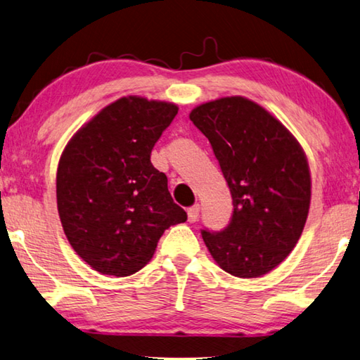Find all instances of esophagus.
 <instances>
[{"mask_svg":"<svg viewBox=\"0 0 360 360\" xmlns=\"http://www.w3.org/2000/svg\"><path fill=\"white\" fill-rule=\"evenodd\" d=\"M199 205H193V207H189L188 208V221L189 222H195L198 221V218H199Z\"/></svg>","mask_w":360,"mask_h":360,"instance_id":"34e87169","label":"esophagus"}]
</instances>
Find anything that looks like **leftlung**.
<instances>
[{"label":"left lung","instance_id":"8db88e82","mask_svg":"<svg viewBox=\"0 0 360 360\" xmlns=\"http://www.w3.org/2000/svg\"><path fill=\"white\" fill-rule=\"evenodd\" d=\"M208 138L232 194L233 212L219 232L202 230L229 274L260 277L296 246L310 205V172L301 146L254 101L226 97L189 114Z\"/></svg>","mask_w":360,"mask_h":360}]
</instances>
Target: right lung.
Segmentation results:
<instances>
[{"instance_id":"1","label":"right lung","mask_w":360,"mask_h":360,"mask_svg":"<svg viewBox=\"0 0 360 360\" xmlns=\"http://www.w3.org/2000/svg\"><path fill=\"white\" fill-rule=\"evenodd\" d=\"M166 101L124 97L101 110L67 144L56 175L67 240L101 274H134L152 259L165 230L186 221L153 146L177 116Z\"/></svg>"}]
</instances>
